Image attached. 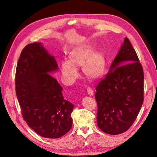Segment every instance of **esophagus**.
<instances>
[{"mask_svg":"<svg viewBox=\"0 0 157 157\" xmlns=\"http://www.w3.org/2000/svg\"><path fill=\"white\" fill-rule=\"evenodd\" d=\"M87 92H88V94L90 96H92L94 95V91L92 90V89L90 88H87Z\"/></svg>","mask_w":157,"mask_h":157,"instance_id":"34e87169","label":"esophagus"}]
</instances>
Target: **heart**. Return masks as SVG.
<instances>
[{"mask_svg":"<svg viewBox=\"0 0 157 157\" xmlns=\"http://www.w3.org/2000/svg\"><path fill=\"white\" fill-rule=\"evenodd\" d=\"M94 50L93 46L85 44L74 48L69 53V60L61 63L60 72L66 84H73L78 77L77 66L82 67L84 73L92 78H97L103 74L105 59L100 51Z\"/></svg>","mask_w":157,"mask_h":157,"instance_id":"heart-1","label":"heart"}]
</instances>
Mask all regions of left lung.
Masks as SVG:
<instances>
[{"instance_id":"8db88e82","label":"left lung","mask_w":157,"mask_h":157,"mask_svg":"<svg viewBox=\"0 0 157 157\" xmlns=\"http://www.w3.org/2000/svg\"><path fill=\"white\" fill-rule=\"evenodd\" d=\"M144 71L135 50L126 37L106 77L96 88L98 126L117 135L128 130L144 102Z\"/></svg>"}]
</instances>
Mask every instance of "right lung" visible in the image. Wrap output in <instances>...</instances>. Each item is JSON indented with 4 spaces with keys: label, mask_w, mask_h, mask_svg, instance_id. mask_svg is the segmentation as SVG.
Returning <instances> with one entry per match:
<instances>
[{
    "label": "right lung",
    "mask_w": 157,
    "mask_h": 157,
    "mask_svg": "<svg viewBox=\"0 0 157 157\" xmlns=\"http://www.w3.org/2000/svg\"><path fill=\"white\" fill-rule=\"evenodd\" d=\"M54 56L42 42L27 45L17 64L16 92L23 119L38 134L59 138L71 130L74 105L64 99L61 87L50 75L58 71Z\"/></svg>",
    "instance_id": "obj_1"
}]
</instances>
